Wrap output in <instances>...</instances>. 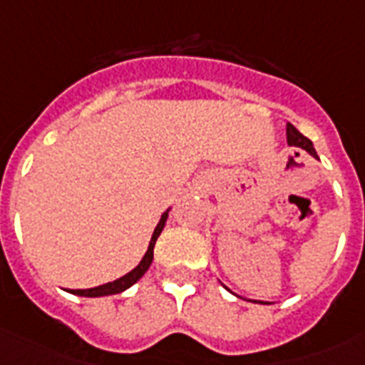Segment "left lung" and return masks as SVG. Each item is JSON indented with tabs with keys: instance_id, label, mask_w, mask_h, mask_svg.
<instances>
[{
	"instance_id": "left-lung-1",
	"label": "left lung",
	"mask_w": 365,
	"mask_h": 365,
	"mask_svg": "<svg viewBox=\"0 0 365 365\" xmlns=\"http://www.w3.org/2000/svg\"><path fill=\"white\" fill-rule=\"evenodd\" d=\"M286 136H288L289 145H295V148L305 149V151H309L311 155H317V151H314V148H312L311 140L303 136V134H301L294 125L286 126Z\"/></svg>"
}]
</instances>
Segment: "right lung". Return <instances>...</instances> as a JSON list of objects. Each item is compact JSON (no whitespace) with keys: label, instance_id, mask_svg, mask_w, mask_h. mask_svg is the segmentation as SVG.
<instances>
[{"label":"right lung","instance_id":"add662e5","mask_svg":"<svg viewBox=\"0 0 365 365\" xmlns=\"http://www.w3.org/2000/svg\"><path fill=\"white\" fill-rule=\"evenodd\" d=\"M166 217H168V212H165V214L160 216V222H159V225L155 227L153 237H151V242H149L148 252H145L143 259L140 261V265H138L136 269H132L128 274H125V277H121V278H117V280H113V282L104 284V286H96V288H88V289H68V292H70V294H73V295H83V297H102V295L121 294V292H125L126 288H130L132 284L138 282V280L143 277V272L148 271L149 265H151V261H153L155 242H157L160 231H163V227H165Z\"/></svg>","mask_w":365,"mask_h":365}]
</instances>
